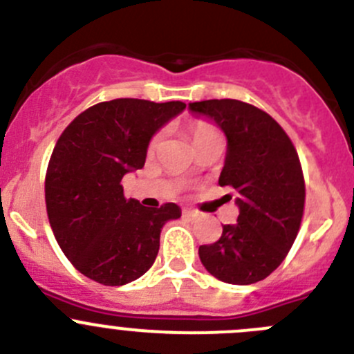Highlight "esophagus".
<instances>
[{"label": "esophagus", "instance_id": "obj_1", "mask_svg": "<svg viewBox=\"0 0 354 354\" xmlns=\"http://www.w3.org/2000/svg\"><path fill=\"white\" fill-rule=\"evenodd\" d=\"M184 215L189 218H196L198 217V212L196 210H191V208H184Z\"/></svg>", "mask_w": 354, "mask_h": 354}]
</instances>
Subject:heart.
Masks as SVG:
<instances>
[{
    "label": "heart",
    "mask_w": 354,
    "mask_h": 354,
    "mask_svg": "<svg viewBox=\"0 0 354 354\" xmlns=\"http://www.w3.org/2000/svg\"><path fill=\"white\" fill-rule=\"evenodd\" d=\"M215 129L214 127H210L208 123H194L193 129H191V136H193V142H196V140L200 139H205V137H210V136H215ZM161 137H163V133H156V136L153 137V140H151L149 144V149H156L158 144L161 142Z\"/></svg>",
    "instance_id": "heart-1"
}]
</instances>
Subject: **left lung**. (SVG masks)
I'll use <instances>...</instances> for the list:
<instances>
[{
  "label": "left lung",
  "mask_w": 354,
  "mask_h": 354,
  "mask_svg": "<svg viewBox=\"0 0 354 354\" xmlns=\"http://www.w3.org/2000/svg\"><path fill=\"white\" fill-rule=\"evenodd\" d=\"M196 118L217 124L227 140L218 184L233 187L240 215L201 245V264L217 280L250 285L287 257L304 212V177L294 144L268 113L234 99L189 102Z\"/></svg>",
  "instance_id": "obj_1"
}]
</instances>
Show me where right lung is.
Instances as JSON below:
<instances>
[{
	"label": "right lung",
	"instance_id": "add662e5",
	"mask_svg": "<svg viewBox=\"0 0 354 354\" xmlns=\"http://www.w3.org/2000/svg\"><path fill=\"white\" fill-rule=\"evenodd\" d=\"M186 109L179 100L114 99L74 118L53 147L45 179L48 221L71 264L90 280L121 287L153 266L161 227L180 207L127 200L123 175L144 167L154 133Z\"/></svg>",
	"mask_w": 354,
	"mask_h": 354
}]
</instances>
